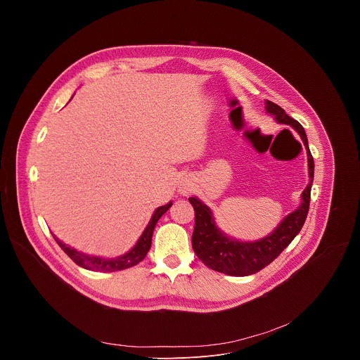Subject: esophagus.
<instances>
[{
    "mask_svg": "<svg viewBox=\"0 0 360 360\" xmlns=\"http://www.w3.org/2000/svg\"><path fill=\"white\" fill-rule=\"evenodd\" d=\"M178 191H179L182 195H188V193H191V191H192V184H191V181H188V179H182V181L179 182Z\"/></svg>",
    "mask_w": 360,
    "mask_h": 360,
    "instance_id": "1",
    "label": "esophagus"
}]
</instances>
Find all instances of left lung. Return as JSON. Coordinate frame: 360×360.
Masks as SVG:
<instances>
[{
	"label": "left lung",
	"mask_w": 360,
	"mask_h": 360,
	"mask_svg": "<svg viewBox=\"0 0 360 360\" xmlns=\"http://www.w3.org/2000/svg\"><path fill=\"white\" fill-rule=\"evenodd\" d=\"M265 110L276 122L289 125L299 134L306 148L309 184L300 195L302 199L297 210L285 217L282 222L265 238L248 242L231 238L222 232L218 228L208 205H205L198 198H189V202L195 210L192 248L196 256L208 268L231 276H248L256 274L275 261L281 252L300 232L307 217V211H309L315 164L309 150V143H307L306 132L297 121L286 115V112L279 105L274 104L272 101H265Z\"/></svg>",
	"instance_id": "left-lung-1"
}]
</instances>
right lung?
Returning <instances> with one entry per match:
<instances>
[{
  "mask_svg": "<svg viewBox=\"0 0 360 360\" xmlns=\"http://www.w3.org/2000/svg\"><path fill=\"white\" fill-rule=\"evenodd\" d=\"M171 207H172V202H169L167 205H162V207L157 208L155 212H153L150 221L148 222L146 228L143 229L142 235L139 236V239L134 245V248H131L127 253H124L121 256H115V258H104V256L86 255L84 252H79V250L68 246L67 243L60 240L56 235H53V236L57 240V243L60 245V248L70 256V258L78 266H81L84 269L95 271V272H117V271H124V269H128V268H132V266L138 265L145 258L149 248H150L152 233H153V229H155L157 222L160 221V218Z\"/></svg>",
  "mask_w": 360,
  "mask_h": 360,
  "instance_id": "right-lung-1",
  "label": "right lung"
}]
</instances>
